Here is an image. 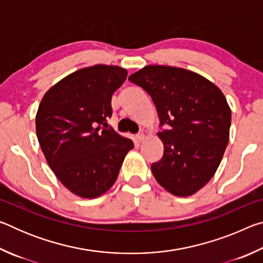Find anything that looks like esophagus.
Returning <instances> with one entry per match:
<instances>
[{"label":"esophagus","mask_w":263,"mask_h":263,"mask_svg":"<svg viewBox=\"0 0 263 263\" xmlns=\"http://www.w3.org/2000/svg\"><path fill=\"white\" fill-rule=\"evenodd\" d=\"M145 139H146V137L144 135H138L135 138V140L138 142V144H140V142H142Z\"/></svg>","instance_id":"34e87169"}]
</instances>
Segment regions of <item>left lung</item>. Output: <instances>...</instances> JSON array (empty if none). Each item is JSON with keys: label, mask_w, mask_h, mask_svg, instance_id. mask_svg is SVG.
I'll return each mask as SVG.
<instances>
[{"label": "left lung", "mask_w": 263, "mask_h": 263, "mask_svg": "<svg viewBox=\"0 0 263 263\" xmlns=\"http://www.w3.org/2000/svg\"><path fill=\"white\" fill-rule=\"evenodd\" d=\"M152 97L163 157L152 163L155 180L169 193L186 197L215 175L229 144L231 109L215 83L191 70L148 65L128 77Z\"/></svg>", "instance_id": "obj_1"}]
</instances>
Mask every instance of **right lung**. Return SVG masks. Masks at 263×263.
<instances>
[{
    "instance_id": "right-lung-1",
    "label": "right lung",
    "mask_w": 263,
    "mask_h": 263,
    "mask_svg": "<svg viewBox=\"0 0 263 263\" xmlns=\"http://www.w3.org/2000/svg\"><path fill=\"white\" fill-rule=\"evenodd\" d=\"M119 66L79 69L48 89L35 115V132L48 166L81 198L105 194L117 180L132 140L101 128L111 117V97L126 80Z\"/></svg>"
}]
</instances>
